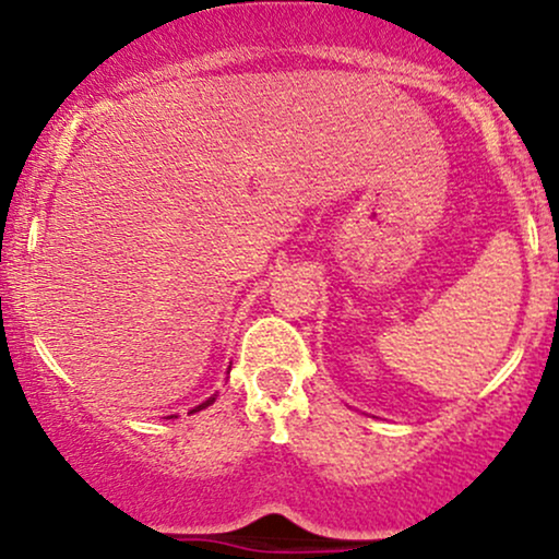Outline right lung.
Returning <instances> with one entry per match:
<instances>
[{
    "label": "right lung",
    "mask_w": 559,
    "mask_h": 559,
    "mask_svg": "<svg viewBox=\"0 0 559 559\" xmlns=\"http://www.w3.org/2000/svg\"><path fill=\"white\" fill-rule=\"evenodd\" d=\"M215 396H217V394H213V396H210V400H207V402H202V404H199V407H194V409H191V413H199V409L210 407V404H213V402H215ZM170 418H176V415H170Z\"/></svg>",
    "instance_id": "right-lung-1"
}]
</instances>
